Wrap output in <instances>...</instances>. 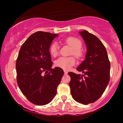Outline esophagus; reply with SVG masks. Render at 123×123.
<instances>
[{
	"label": "esophagus",
	"instance_id": "34e87169",
	"mask_svg": "<svg viewBox=\"0 0 123 123\" xmlns=\"http://www.w3.org/2000/svg\"><path fill=\"white\" fill-rule=\"evenodd\" d=\"M64 74H68V72L67 71L64 70Z\"/></svg>",
	"mask_w": 123,
	"mask_h": 123
}]
</instances>
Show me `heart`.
I'll use <instances>...</instances> for the list:
<instances>
[{
  "label": "heart",
  "instance_id": "obj_1",
  "mask_svg": "<svg viewBox=\"0 0 123 123\" xmlns=\"http://www.w3.org/2000/svg\"><path fill=\"white\" fill-rule=\"evenodd\" d=\"M65 42L70 46L73 50L71 54L75 56L78 59H81L83 56V52L81 50L83 43L81 40L75 37H69L65 38ZM49 52L52 56H56L59 52V45L57 42H54L49 47ZM75 64V59L74 57H60L55 62L58 67L64 69H69Z\"/></svg>",
  "mask_w": 123,
  "mask_h": 123
}]
</instances>
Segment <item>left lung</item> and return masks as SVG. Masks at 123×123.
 <instances>
[{"label":"left lung","instance_id":"8db88e82","mask_svg":"<svg viewBox=\"0 0 123 123\" xmlns=\"http://www.w3.org/2000/svg\"><path fill=\"white\" fill-rule=\"evenodd\" d=\"M80 34L87 46L85 60L77 68L82 75L73 72L69 85L75 101L87 105L95 102L106 89L110 79V62L106 48L96 36L82 31Z\"/></svg>","mask_w":123,"mask_h":123}]
</instances>
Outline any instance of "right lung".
Returning a JSON list of instances; mask_svg holds the SVG:
<instances>
[{"instance_id": "obj_1", "label": "right lung", "mask_w": 123, "mask_h": 123, "mask_svg": "<svg viewBox=\"0 0 123 123\" xmlns=\"http://www.w3.org/2000/svg\"><path fill=\"white\" fill-rule=\"evenodd\" d=\"M56 34L37 31L22 44L16 61L17 81L30 102L44 105L54 99L64 75L59 67L52 68L49 47Z\"/></svg>"}]
</instances>
